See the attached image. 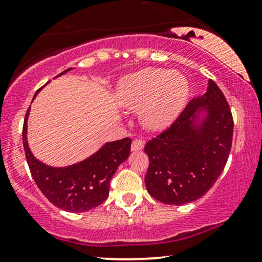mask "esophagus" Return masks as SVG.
<instances>
[{
    "label": "esophagus",
    "mask_w": 262,
    "mask_h": 262,
    "mask_svg": "<svg viewBox=\"0 0 262 262\" xmlns=\"http://www.w3.org/2000/svg\"><path fill=\"white\" fill-rule=\"evenodd\" d=\"M143 148H144V142H143L142 139L139 138L134 139V142H132L131 144L132 151H139V150H142Z\"/></svg>",
    "instance_id": "obj_1"
}]
</instances>
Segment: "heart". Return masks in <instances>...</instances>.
<instances>
[{
    "label": "heart",
    "instance_id": "obj_1",
    "mask_svg": "<svg viewBox=\"0 0 262 262\" xmlns=\"http://www.w3.org/2000/svg\"><path fill=\"white\" fill-rule=\"evenodd\" d=\"M188 96V82L180 73L159 68H146L121 82L120 103L139 110L151 128H163L173 123L184 108Z\"/></svg>",
    "mask_w": 262,
    "mask_h": 262
}]
</instances>
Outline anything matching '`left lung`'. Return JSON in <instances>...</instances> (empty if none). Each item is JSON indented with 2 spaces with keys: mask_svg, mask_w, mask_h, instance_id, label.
<instances>
[{
  "mask_svg": "<svg viewBox=\"0 0 262 262\" xmlns=\"http://www.w3.org/2000/svg\"><path fill=\"white\" fill-rule=\"evenodd\" d=\"M205 106L209 113L200 128L194 112ZM234 131L231 110L212 80L203 96L192 99L179 117L145 144L149 157L145 186L161 203L182 205L203 196L223 171Z\"/></svg>",
  "mask_w": 262,
  "mask_h": 262,
  "instance_id": "1",
  "label": "left lung"
}]
</instances>
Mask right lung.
<instances>
[{
	"mask_svg": "<svg viewBox=\"0 0 262 262\" xmlns=\"http://www.w3.org/2000/svg\"><path fill=\"white\" fill-rule=\"evenodd\" d=\"M69 70L70 68L56 77ZM30 107L24 120V149L32 178L42 194L55 206L70 212H84L102 204L108 196L111 179L118 166L130 155L131 138L106 143L94 155L74 166L67 168L45 166L32 155L26 141Z\"/></svg>",
	"mask_w": 262,
	"mask_h": 262,
	"instance_id": "1",
	"label": "right lung"
}]
</instances>
